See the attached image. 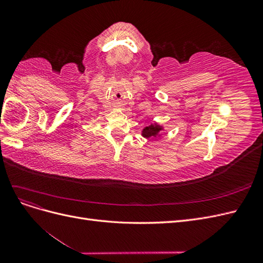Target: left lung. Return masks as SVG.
Listing matches in <instances>:
<instances>
[{"label":"left lung","instance_id":"obj_1","mask_svg":"<svg viewBox=\"0 0 263 263\" xmlns=\"http://www.w3.org/2000/svg\"><path fill=\"white\" fill-rule=\"evenodd\" d=\"M163 126L159 125L158 123L154 122L151 123L150 125H148L147 127H145L144 129L141 132V136L145 137L147 139H153V138H157L161 136V132L163 130Z\"/></svg>","mask_w":263,"mask_h":263}]
</instances>
